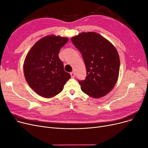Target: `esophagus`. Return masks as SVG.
Masks as SVG:
<instances>
[{
    "mask_svg": "<svg viewBox=\"0 0 148 148\" xmlns=\"http://www.w3.org/2000/svg\"><path fill=\"white\" fill-rule=\"evenodd\" d=\"M71 77H74L75 76V72H71Z\"/></svg>",
    "mask_w": 148,
    "mask_h": 148,
    "instance_id": "34e87169",
    "label": "esophagus"
}]
</instances>
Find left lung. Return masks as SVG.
I'll return each mask as SVG.
<instances>
[{
	"instance_id": "8db88e82",
	"label": "left lung",
	"mask_w": 148,
	"mask_h": 148,
	"mask_svg": "<svg viewBox=\"0 0 148 148\" xmlns=\"http://www.w3.org/2000/svg\"><path fill=\"white\" fill-rule=\"evenodd\" d=\"M71 41L81 52L86 66L85 79L78 81L82 91L94 98L105 96L118 80L120 61L117 50L95 32L81 33Z\"/></svg>"
}]
</instances>
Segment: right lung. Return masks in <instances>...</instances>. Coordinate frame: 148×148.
<instances>
[{
	"mask_svg": "<svg viewBox=\"0 0 148 148\" xmlns=\"http://www.w3.org/2000/svg\"><path fill=\"white\" fill-rule=\"evenodd\" d=\"M69 39L51 35L34 44L25 57L24 73L30 87L43 97H54L63 90L71 77L64 70L59 51Z\"/></svg>",
	"mask_w": 148,
	"mask_h": 148,
	"instance_id": "1",
	"label": "right lung"
}]
</instances>
